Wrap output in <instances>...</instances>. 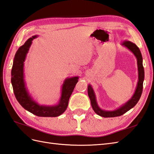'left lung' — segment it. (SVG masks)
I'll return each mask as SVG.
<instances>
[{
	"instance_id": "obj_1",
	"label": "left lung",
	"mask_w": 154,
	"mask_h": 154,
	"mask_svg": "<svg viewBox=\"0 0 154 154\" xmlns=\"http://www.w3.org/2000/svg\"><path fill=\"white\" fill-rule=\"evenodd\" d=\"M122 45L127 47L128 49H129L134 54L137 60L138 81L137 83V88H136L134 94L132 96V98L125 103V104L121 106L119 108L113 111H106L102 109L98 106L97 102H96L94 92L93 89H92L91 85H89L88 86V95L89 96V98L91 100L92 108L96 114H98V116L103 117H114L123 115L124 113H125L128 110L133 108L137 104L142 95L143 89V81H144V69L142 64V56L140 51L137 45L133 43V42L130 41H124Z\"/></svg>"
}]
</instances>
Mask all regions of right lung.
I'll return each instance as SVG.
<instances>
[{
	"mask_svg": "<svg viewBox=\"0 0 154 154\" xmlns=\"http://www.w3.org/2000/svg\"><path fill=\"white\" fill-rule=\"evenodd\" d=\"M37 37V35H35L29 38L23 45L18 48L14 56L11 71V82L14 93L20 105L34 115L38 117H58L67 109L69 98L78 82L79 77L67 78L64 81L58 104L52 106H40L34 101L29 94L25 84L23 65L32 41Z\"/></svg>",
	"mask_w": 154,
	"mask_h": 154,
	"instance_id": "1",
	"label": "right lung"
}]
</instances>
